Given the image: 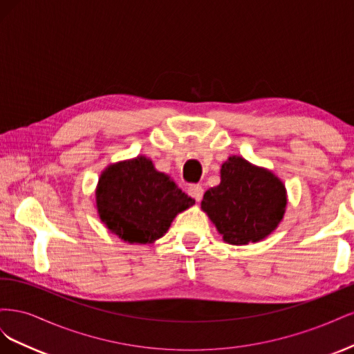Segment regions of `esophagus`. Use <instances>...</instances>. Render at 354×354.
<instances>
[{
	"label": "esophagus",
	"mask_w": 354,
	"mask_h": 354,
	"mask_svg": "<svg viewBox=\"0 0 354 354\" xmlns=\"http://www.w3.org/2000/svg\"><path fill=\"white\" fill-rule=\"evenodd\" d=\"M189 195L194 198L196 202H199L203 196V187L201 185H190L189 186Z\"/></svg>",
	"instance_id": "esophagus-1"
}]
</instances>
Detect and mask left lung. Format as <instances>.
Segmentation results:
<instances>
[{"label":"left lung","instance_id":"1","mask_svg":"<svg viewBox=\"0 0 354 354\" xmlns=\"http://www.w3.org/2000/svg\"><path fill=\"white\" fill-rule=\"evenodd\" d=\"M201 207L224 241L246 245L264 239L277 227L286 207V190L270 171L232 156L221 165V183L205 192Z\"/></svg>","mask_w":354,"mask_h":354}]
</instances>
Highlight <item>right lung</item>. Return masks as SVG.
<instances>
[{
	"mask_svg": "<svg viewBox=\"0 0 354 354\" xmlns=\"http://www.w3.org/2000/svg\"><path fill=\"white\" fill-rule=\"evenodd\" d=\"M95 198L106 227L130 243L162 238L177 214L195 203L145 156L106 168Z\"/></svg>",
	"mask_w": 354,
	"mask_h": 354,
	"instance_id": "right-lung-1",
	"label": "right lung"
}]
</instances>
